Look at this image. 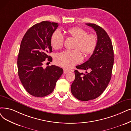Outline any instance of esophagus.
Wrapping results in <instances>:
<instances>
[{
	"label": "esophagus",
	"instance_id": "1",
	"mask_svg": "<svg viewBox=\"0 0 131 131\" xmlns=\"http://www.w3.org/2000/svg\"><path fill=\"white\" fill-rule=\"evenodd\" d=\"M69 71H70V70H67V69H63V72H64V74H67V72H69Z\"/></svg>",
	"mask_w": 131,
	"mask_h": 131
}]
</instances>
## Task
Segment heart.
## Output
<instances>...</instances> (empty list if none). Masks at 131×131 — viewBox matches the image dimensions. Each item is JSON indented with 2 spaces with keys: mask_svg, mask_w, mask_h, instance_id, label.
Masks as SVG:
<instances>
[{
  "mask_svg": "<svg viewBox=\"0 0 131 131\" xmlns=\"http://www.w3.org/2000/svg\"><path fill=\"white\" fill-rule=\"evenodd\" d=\"M68 32L73 38L77 40L75 50H66L57 54L55 58L56 64L66 68H70L83 60L81 50L85 54H90L95 49L97 45V38L93 34L80 27H74L69 29ZM64 43V36L60 30H56L52 34L50 43L52 47L57 49Z\"/></svg>",
  "mask_w": 131,
  "mask_h": 131,
  "instance_id": "heart-1",
  "label": "heart"
}]
</instances>
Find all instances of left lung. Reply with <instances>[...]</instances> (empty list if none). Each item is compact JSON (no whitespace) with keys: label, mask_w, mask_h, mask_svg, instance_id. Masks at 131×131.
<instances>
[{"label":"left lung","mask_w":131,"mask_h":131,"mask_svg":"<svg viewBox=\"0 0 131 131\" xmlns=\"http://www.w3.org/2000/svg\"><path fill=\"white\" fill-rule=\"evenodd\" d=\"M96 31L97 42L95 49L87 61L76 66L77 69L85 70L86 74L74 71L75 80L71 86V93L82 101L92 100L105 90L110 81L114 62V53L111 40L100 26L86 24Z\"/></svg>","instance_id":"left-lung-1"}]
</instances>
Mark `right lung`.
Listing matches in <instances>:
<instances>
[{"label":"right lung","mask_w":131,"mask_h":131,"mask_svg":"<svg viewBox=\"0 0 131 131\" xmlns=\"http://www.w3.org/2000/svg\"><path fill=\"white\" fill-rule=\"evenodd\" d=\"M59 24L44 21L31 27L25 33L18 56V75L25 90L36 97L47 96L54 90L57 81L63 72L54 65L45 69L46 60L50 63L52 57L50 39Z\"/></svg>","instance_id":"add662e5"}]
</instances>
